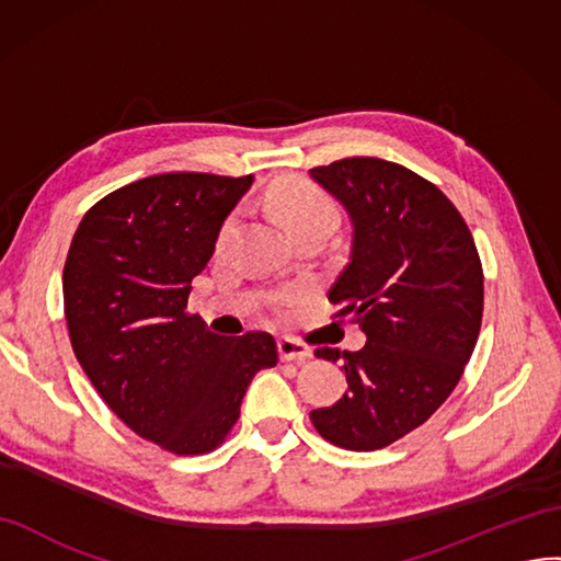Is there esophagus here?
<instances>
[{
  "label": "esophagus",
  "instance_id": "obj_1",
  "mask_svg": "<svg viewBox=\"0 0 561 561\" xmlns=\"http://www.w3.org/2000/svg\"><path fill=\"white\" fill-rule=\"evenodd\" d=\"M278 354H280V360H295V363L311 358L309 346L305 342L295 340V337L278 340Z\"/></svg>",
  "mask_w": 561,
  "mask_h": 561
}]
</instances>
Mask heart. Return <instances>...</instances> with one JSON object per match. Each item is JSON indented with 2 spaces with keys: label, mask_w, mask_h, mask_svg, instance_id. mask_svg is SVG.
<instances>
[{
  "label": "heart",
  "mask_w": 561,
  "mask_h": 561,
  "mask_svg": "<svg viewBox=\"0 0 561 561\" xmlns=\"http://www.w3.org/2000/svg\"><path fill=\"white\" fill-rule=\"evenodd\" d=\"M271 205L280 215V219L290 226V231L297 236L316 226H328L335 229L340 221V209L328 195L316 188L305 179H285L271 191ZM240 229V211H231L219 226L215 240V250L221 254L231 248V243Z\"/></svg>",
  "instance_id": "obj_1"
}]
</instances>
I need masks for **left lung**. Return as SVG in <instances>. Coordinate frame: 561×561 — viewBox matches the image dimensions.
I'll return each instance as SVG.
<instances>
[{
	"label": "left lung",
	"mask_w": 561,
	"mask_h": 561,
	"mask_svg": "<svg viewBox=\"0 0 561 561\" xmlns=\"http://www.w3.org/2000/svg\"><path fill=\"white\" fill-rule=\"evenodd\" d=\"M311 176L352 217V256L328 299L366 332L342 360L350 389L311 411L346 450H377L417 430L456 389L481 328L483 268L460 211L432 181L380 158H344Z\"/></svg>",
	"instance_id": "1"
}]
</instances>
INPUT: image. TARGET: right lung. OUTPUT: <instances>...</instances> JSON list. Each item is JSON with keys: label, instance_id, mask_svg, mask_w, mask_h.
Masks as SVG:
<instances>
[{"label": "right lung", "instance_id": "obj_1", "mask_svg": "<svg viewBox=\"0 0 561 561\" xmlns=\"http://www.w3.org/2000/svg\"><path fill=\"white\" fill-rule=\"evenodd\" d=\"M250 184L205 172L131 181L87 211L68 250L75 356L105 405L174 456L221 446L252 377L278 363L268 332L221 337L188 311L191 280Z\"/></svg>", "mask_w": 561, "mask_h": 561}]
</instances>
